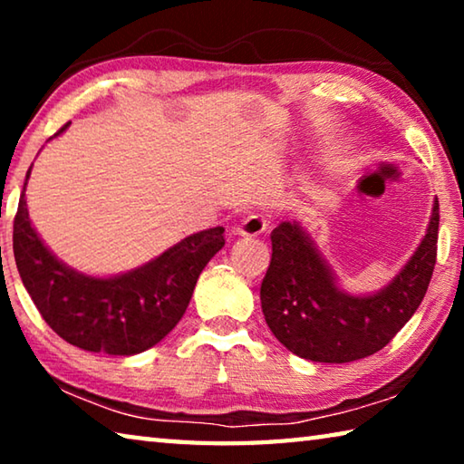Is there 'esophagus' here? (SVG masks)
I'll use <instances>...</instances> for the list:
<instances>
[{
    "label": "esophagus",
    "instance_id": "34e87169",
    "mask_svg": "<svg viewBox=\"0 0 464 464\" xmlns=\"http://www.w3.org/2000/svg\"><path fill=\"white\" fill-rule=\"evenodd\" d=\"M268 229V221L262 215H247L237 227V235L241 237H257Z\"/></svg>",
    "mask_w": 464,
    "mask_h": 464
}]
</instances>
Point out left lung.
Listing matches in <instances>:
<instances>
[{"label":"left lung","instance_id":"obj_1","mask_svg":"<svg viewBox=\"0 0 464 464\" xmlns=\"http://www.w3.org/2000/svg\"><path fill=\"white\" fill-rule=\"evenodd\" d=\"M438 198L426 235L410 260L382 288L352 295L303 223L272 231V260L260 288L266 324L293 354L313 362L343 364L382 350L426 296L436 264Z\"/></svg>","mask_w":464,"mask_h":464}]
</instances>
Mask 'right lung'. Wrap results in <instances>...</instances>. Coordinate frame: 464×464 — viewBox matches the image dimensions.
I'll return each mask as SVG.
<instances>
[{
    "label": "right lung",
    "mask_w": 464,
    "mask_h": 464,
    "mask_svg": "<svg viewBox=\"0 0 464 464\" xmlns=\"http://www.w3.org/2000/svg\"><path fill=\"white\" fill-rule=\"evenodd\" d=\"M223 233V227L192 233L143 266L92 276L59 260L41 239L30 221L24 184L14 218V257L54 334L88 352L135 356L160 343L182 319L204 266L225 246Z\"/></svg>",
    "instance_id": "1"
}]
</instances>
